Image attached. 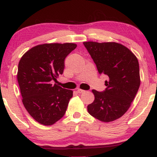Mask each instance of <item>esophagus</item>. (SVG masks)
<instances>
[{
  "label": "esophagus",
  "instance_id": "1",
  "mask_svg": "<svg viewBox=\"0 0 157 157\" xmlns=\"http://www.w3.org/2000/svg\"><path fill=\"white\" fill-rule=\"evenodd\" d=\"M77 92H78V94H83V93H84L85 91H84V90H83V89H78V90H77Z\"/></svg>",
  "mask_w": 157,
  "mask_h": 157
}]
</instances>
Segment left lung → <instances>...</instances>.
<instances>
[{
	"label": "left lung",
	"instance_id": "1",
	"mask_svg": "<svg viewBox=\"0 0 157 157\" xmlns=\"http://www.w3.org/2000/svg\"><path fill=\"white\" fill-rule=\"evenodd\" d=\"M100 74L108 76L106 89H93L94 101L87 106L92 117L103 122H111L125 113L140 86L137 58L128 48L116 42H83Z\"/></svg>",
	"mask_w": 157,
	"mask_h": 157
}]
</instances>
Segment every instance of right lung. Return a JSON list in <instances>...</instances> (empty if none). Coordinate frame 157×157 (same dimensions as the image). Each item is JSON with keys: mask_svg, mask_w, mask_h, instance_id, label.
Wrapping results in <instances>:
<instances>
[{"mask_svg": "<svg viewBox=\"0 0 157 157\" xmlns=\"http://www.w3.org/2000/svg\"><path fill=\"white\" fill-rule=\"evenodd\" d=\"M77 45L44 44L26 51L18 63L17 79L22 102L33 119L51 126L65 114L73 91L52 84L62 74L66 57Z\"/></svg>", "mask_w": 157, "mask_h": 157, "instance_id": "right-lung-1", "label": "right lung"}]
</instances>
